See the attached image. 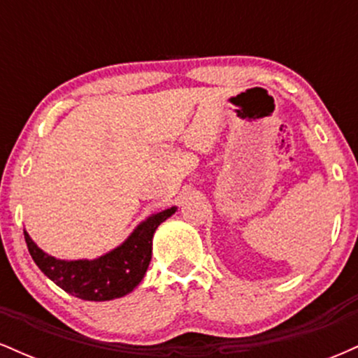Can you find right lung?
Returning a JSON list of instances; mask_svg holds the SVG:
<instances>
[{
  "instance_id": "add662e5",
  "label": "right lung",
  "mask_w": 358,
  "mask_h": 358,
  "mask_svg": "<svg viewBox=\"0 0 358 358\" xmlns=\"http://www.w3.org/2000/svg\"><path fill=\"white\" fill-rule=\"evenodd\" d=\"M175 212L176 207H171L153 213L119 248L92 261H64L48 256L31 241L27 231L24 241L35 264L57 286L85 301H109L126 296L141 282L151 261L153 234Z\"/></svg>"
}]
</instances>
